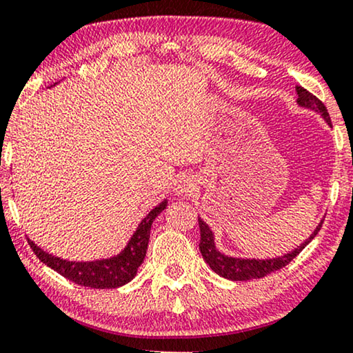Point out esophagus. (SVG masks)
<instances>
[{
  "mask_svg": "<svg viewBox=\"0 0 353 353\" xmlns=\"http://www.w3.org/2000/svg\"><path fill=\"white\" fill-rule=\"evenodd\" d=\"M194 190H196V180L192 176L180 178V180L175 183V188H173V191H175L176 196H188Z\"/></svg>",
  "mask_w": 353,
  "mask_h": 353,
  "instance_id": "obj_1",
  "label": "esophagus"
}]
</instances>
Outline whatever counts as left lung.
Wrapping results in <instances>:
<instances>
[{
	"label": "left lung",
	"mask_w": 353,
	"mask_h": 353,
	"mask_svg": "<svg viewBox=\"0 0 353 353\" xmlns=\"http://www.w3.org/2000/svg\"><path fill=\"white\" fill-rule=\"evenodd\" d=\"M296 93H297L299 108L308 109L312 110V112L320 114L321 117L325 119L327 127L332 128L330 114H327L325 104H323L320 99L308 93L307 90H303L302 86H296ZM321 225H323V220L316 225L315 231H313V233L308 236L301 245H297V248L289 250V252H286L284 255L272 257V259H245V257H234V255L221 252L215 244V233L199 216V228H201L199 249H201L202 259L205 260V263L209 265L216 274H220L221 278L231 279V281H249V279L263 278L270 273L276 272L279 268L286 267L292 259H296L297 255L305 249L307 244H310V241L315 238L318 231H320Z\"/></svg>",
	"instance_id": "8db88e82"
}]
</instances>
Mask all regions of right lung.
Masks as SVG:
<instances>
[{
  "mask_svg": "<svg viewBox=\"0 0 353 353\" xmlns=\"http://www.w3.org/2000/svg\"><path fill=\"white\" fill-rule=\"evenodd\" d=\"M167 199L154 207L134 230L132 238L125 248L117 255L108 259L90 260V262H75V260H65L56 255L48 254L40 245H37L30 238H27L28 244L37 257L43 263L54 270L62 276L74 281L75 284L85 288L94 289H114L132 281L137 276L138 268L141 267L149 244V234H151V226L156 216L165 210Z\"/></svg>",
  "mask_w": 353,
  "mask_h": 353,
  "instance_id": "1",
  "label": "right lung"
}]
</instances>
